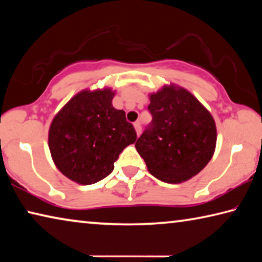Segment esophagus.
Listing matches in <instances>:
<instances>
[{
  "instance_id": "obj_1",
  "label": "esophagus",
  "mask_w": 262,
  "mask_h": 262,
  "mask_svg": "<svg viewBox=\"0 0 262 262\" xmlns=\"http://www.w3.org/2000/svg\"><path fill=\"white\" fill-rule=\"evenodd\" d=\"M134 128H135V132H136V135L137 136H140V134H141V123L140 122H135L134 123Z\"/></svg>"
}]
</instances>
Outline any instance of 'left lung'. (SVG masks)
<instances>
[{"instance_id":"left-lung-1","label":"left lung","mask_w":262,"mask_h":262,"mask_svg":"<svg viewBox=\"0 0 262 262\" xmlns=\"http://www.w3.org/2000/svg\"><path fill=\"white\" fill-rule=\"evenodd\" d=\"M150 126L135 147L148 171L168 184H180L202 171L216 148L209 111L186 89L170 84L149 95Z\"/></svg>"}]
</instances>
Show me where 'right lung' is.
Masks as SVG:
<instances>
[{
    "label": "right lung",
    "instance_id": "right-lung-1",
    "mask_svg": "<svg viewBox=\"0 0 262 262\" xmlns=\"http://www.w3.org/2000/svg\"><path fill=\"white\" fill-rule=\"evenodd\" d=\"M115 91L104 88L82 90L53 119L48 147L62 174L79 185L107 177L123 149L136 141L122 110L113 107Z\"/></svg>",
    "mask_w": 262,
    "mask_h": 262
}]
</instances>
